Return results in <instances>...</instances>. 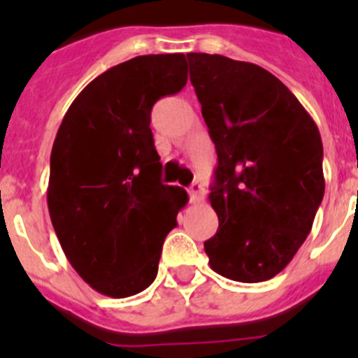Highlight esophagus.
<instances>
[{"mask_svg": "<svg viewBox=\"0 0 358 358\" xmlns=\"http://www.w3.org/2000/svg\"><path fill=\"white\" fill-rule=\"evenodd\" d=\"M188 194H189V201L201 202L202 199H204V195H206V188H204V185H201V182L195 181L194 185L188 188Z\"/></svg>", "mask_w": 358, "mask_h": 358, "instance_id": "1", "label": "esophagus"}]
</instances>
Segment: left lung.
I'll return each mask as SVG.
<instances>
[{"label": "left lung", "mask_w": 358, "mask_h": 358, "mask_svg": "<svg viewBox=\"0 0 358 358\" xmlns=\"http://www.w3.org/2000/svg\"><path fill=\"white\" fill-rule=\"evenodd\" d=\"M186 57L218 157L210 194L218 229L204 251L220 276L267 281L314 224L324 195L321 134L267 69L224 55Z\"/></svg>", "instance_id": "8db88e82"}]
</instances>
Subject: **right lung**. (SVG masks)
Masks as SVG:
<instances>
[{
    "label": "right lung",
    "mask_w": 358,
    "mask_h": 358,
    "mask_svg": "<svg viewBox=\"0 0 358 358\" xmlns=\"http://www.w3.org/2000/svg\"><path fill=\"white\" fill-rule=\"evenodd\" d=\"M186 82L182 53L134 57L85 85L57 131L50 218L71 267L103 296H134L156 280L188 202L185 189L161 182L148 127L154 103Z\"/></svg>",
    "instance_id": "add662e5"
}]
</instances>
